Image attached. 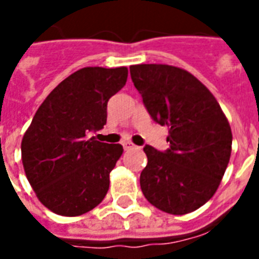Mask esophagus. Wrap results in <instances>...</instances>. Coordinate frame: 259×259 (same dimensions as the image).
Wrapping results in <instances>:
<instances>
[{
  "instance_id": "obj_1",
  "label": "esophagus",
  "mask_w": 259,
  "mask_h": 259,
  "mask_svg": "<svg viewBox=\"0 0 259 259\" xmlns=\"http://www.w3.org/2000/svg\"><path fill=\"white\" fill-rule=\"evenodd\" d=\"M122 145H123V149L125 150H130L134 148V144H132L130 141H123L122 142Z\"/></svg>"
}]
</instances>
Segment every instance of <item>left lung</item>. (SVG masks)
<instances>
[{"label":"left lung","mask_w":259,"mask_h":259,"mask_svg":"<svg viewBox=\"0 0 259 259\" xmlns=\"http://www.w3.org/2000/svg\"><path fill=\"white\" fill-rule=\"evenodd\" d=\"M130 75L150 117L169 132V149L144 148L142 193L164 212H192L213 196L229 165V121L209 90L188 71L137 64L130 66Z\"/></svg>","instance_id":"8db88e82"}]
</instances>
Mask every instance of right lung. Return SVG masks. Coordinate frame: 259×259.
<instances>
[{
	"instance_id": "1",
	"label": "right lung",
	"mask_w": 259,
	"mask_h": 259,
	"mask_svg": "<svg viewBox=\"0 0 259 259\" xmlns=\"http://www.w3.org/2000/svg\"><path fill=\"white\" fill-rule=\"evenodd\" d=\"M126 79V67H84L59 83L34 114L21 160L36 196L52 212L79 217L105 199L123 148L90 136L106 125L107 102Z\"/></svg>"
}]
</instances>
